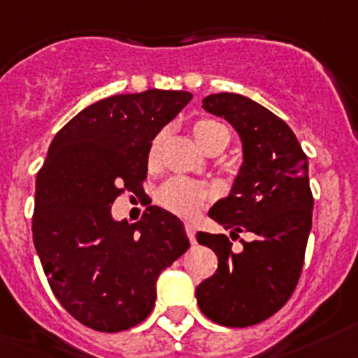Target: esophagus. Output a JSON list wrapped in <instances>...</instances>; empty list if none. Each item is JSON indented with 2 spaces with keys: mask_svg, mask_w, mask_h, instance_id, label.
I'll return each mask as SVG.
<instances>
[{
  "mask_svg": "<svg viewBox=\"0 0 358 358\" xmlns=\"http://www.w3.org/2000/svg\"><path fill=\"white\" fill-rule=\"evenodd\" d=\"M185 229H186V234H188L189 241H192V243H195V225H193L192 222H186Z\"/></svg>",
  "mask_w": 358,
  "mask_h": 358,
  "instance_id": "34e87169",
  "label": "esophagus"
}]
</instances>
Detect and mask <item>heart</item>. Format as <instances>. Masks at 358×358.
Returning <instances> with one entry per match:
<instances>
[{"label": "heart", "instance_id": "b5f03b06", "mask_svg": "<svg viewBox=\"0 0 358 358\" xmlns=\"http://www.w3.org/2000/svg\"><path fill=\"white\" fill-rule=\"evenodd\" d=\"M192 131L199 145L204 150L211 149L215 145H224L229 140L227 127L222 122L209 117H201L195 119L192 124ZM163 134H157L156 138L150 142L149 147V163H154L159 156V147H162ZM211 196V189L202 182L192 181L186 177H173L166 182L159 192V202L170 211H176L179 215H193L201 209V206Z\"/></svg>", "mask_w": 358, "mask_h": 358}]
</instances>
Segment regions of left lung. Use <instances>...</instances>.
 Listing matches in <instances>:
<instances>
[{
  "label": "left lung",
  "instance_id": "1",
  "mask_svg": "<svg viewBox=\"0 0 358 358\" xmlns=\"http://www.w3.org/2000/svg\"><path fill=\"white\" fill-rule=\"evenodd\" d=\"M202 108L224 117L243 143V165L231 193L209 216L231 236L250 232L236 254L225 234L196 232V241L218 257L215 275L196 286V301L211 321L252 327L273 316L291 298L300 278L313 227L309 163L282 119L239 94H211Z\"/></svg>",
  "mask_w": 358,
  "mask_h": 358
}]
</instances>
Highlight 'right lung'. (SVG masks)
<instances>
[{"label":"right lung","mask_w":358,"mask_h":358,"mask_svg":"<svg viewBox=\"0 0 358 358\" xmlns=\"http://www.w3.org/2000/svg\"><path fill=\"white\" fill-rule=\"evenodd\" d=\"M192 94L145 90L90 104L49 145L37 173L34 243L52 293L81 324L127 330L150 314L156 280L189 247L176 215L150 206L136 224L111 204L143 192L150 142Z\"/></svg>","instance_id":"obj_1"}]
</instances>
